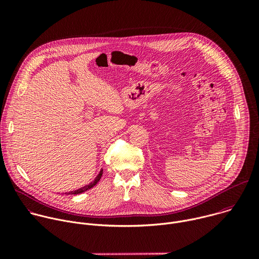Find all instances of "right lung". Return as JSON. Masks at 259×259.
Listing matches in <instances>:
<instances>
[{"mask_svg": "<svg viewBox=\"0 0 259 259\" xmlns=\"http://www.w3.org/2000/svg\"><path fill=\"white\" fill-rule=\"evenodd\" d=\"M102 173H103V170L101 169L100 170V172H99V174L96 176V178L92 181V182H90L89 184H87V186H85V187H83V188H81V189H79V190H76V191H71V192H68L66 195H78V194H81V193H84V192H86V191H88V190H90L91 188H93L95 184L100 180V178H101V176H102Z\"/></svg>", "mask_w": 259, "mask_h": 259, "instance_id": "1", "label": "right lung"}]
</instances>
